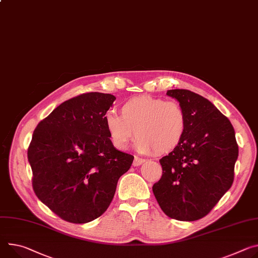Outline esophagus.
Listing matches in <instances>:
<instances>
[{"mask_svg":"<svg viewBox=\"0 0 258 258\" xmlns=\"http://www.w3.org/2000/svg\"><path fill=\"white\" fill-rule=\"evenodd\" d=\"M143 162H145V159H144V158H141V157H139V156H135L133 165H134L135 167H138V166H140V165H142Z\"/></svg>","mask_w":258,"mask_h":258,"instance_id":"obj_1","label":"esophagus"}]
</instances>
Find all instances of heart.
Listing matches in <instances>:
<instances>
[{
  "instance_id": "heart-1",
  "label": "heart",
  "mask_w": 258,
  "mask_h": 258,
  "mask_svg": "<svg viewBox=\"0 0 258 258\" xmlns=\"http://www.w3.org/2000/svg\"><path fill=\"white\" fill-rule=\"evenodd\" d=\"M105 126L113 145L125 149L137 136L136 148L141 153H168L182 141L186 132V113L177 101L150 96L136 97L120 108V115L106 112Z\"/></svg>"
}]
</instances>
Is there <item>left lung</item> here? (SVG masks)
<instances>
[{"instance_id":"1","label":"left lung","mask_w":258,"mask_h":258,"mask_svg":"<svg viewBox=\"0 0 258 258\" xmlns=\"http://www.w3.org/2000/svg\"><path fill=\"white\" fill-rule=\"evenodd\" d=\"M167 95L183 107L187 126L181 143L159 159L162 175L152 190L166 215L195 221L230 188L239 147L230 121L210 101L187 89Z\"/></svg>"}]
</instances>
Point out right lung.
<instances>
[{
	"mask_svg": "<svg viewBox=\"0 0 258 258\" xmlns=\"http://www.w3.org/2000/svg\"><path fill=\"white\" fill-rule=\"evenodd\" d=\"M116 98L87 92L56 107L34 131L28 149L33 189L61 219L86 223L104 214L134 156L117 150L104 116Z\"/></svg>",
	"mask_w": 258,
	"mask_h": 258,
	"instance_id": "1",
	"label": "right lung"
}]
</instances>
